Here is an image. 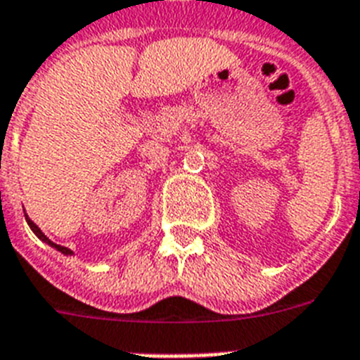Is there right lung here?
<instances>
[{"label":"right lung","instance_id":"right-lung-1","mask_svg":"<svg viewBox=\"0 0 360 360\" xmlns=\"http://www.w3.org/2000/svg\"><path fill=\"white\" fill-rule=\"evenodd\" d=\"M25 220H27V224H29V227H31V229H33V233H34V235H37V236H38V238H40V240H44V242H48V244H49V246H53V248H57V250H58V251H63V253H64V255H72V251H70V250H68V248H63V246H57V244H53V242H51V240H49V238H48V236H46V235H44V233H42V231H40V229H38V227H37V224H33V220H29V218H27V214H25Z\"/></svg>","mask_w":360,"mask_h":360}]
</instances>
